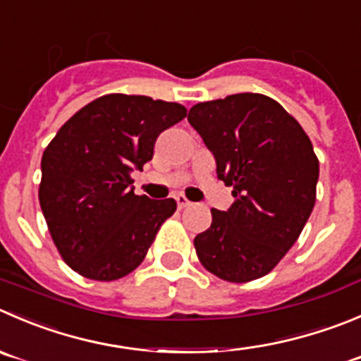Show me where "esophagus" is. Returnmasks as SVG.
<instances>
[{"label": "esophagus", "instance_id": "esophagus-1", "mask_svg": "<svg viewBox=\"0 0 361 361\" xmlns=\"http://www.w3.org/2000/svg\"><path fill=\"white\" fill-rule=\"evenodd\" d=\"M175 200H177L178 209H184V207H188V205L191 204V202L188 200V198L184 197V195H177V197H175Z\"/></svg>", "mask_w": 361, "mask_h": 361}]
</instances>
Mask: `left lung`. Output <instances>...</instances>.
<instances>
[{"mask_svg": "<svg viewBox=\"0 0 361 361\" xmlns=\"http://www.w3.org/2000/svg\"><path fill=\"white\" fill-rule=\"evenodd\" d=\"M188 122L234 197L228 211L212 209L211 226L195 238L198 260L225 281L257 280L293 248L314 209L319 159L310 138L262 94L198 102Z\"/></svg>", "mask_w": 361, "mask_h": 361, "instance_id": "8db88e82", "label": "left lung"}]
</instances>
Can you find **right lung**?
Segmentation results:
<instances>
[{"mask_svg": "<svg viewBox=\"0 0 361 361\" xmlns=\"http://www.w3.org/2000/svg\"><path fill=\"white\" fill-rule=\"evenodd\" d=\"M188 115L183 104L108 94L71 116L42 154L39 202L71 269L113 281L145 259L177 209L131 190V171L154 156L157 136Z\"/></svg>", "mask_w": 361, "mask_h": 361, "instance_id": "obj_1", "label": "right lung"}]
</instances>
